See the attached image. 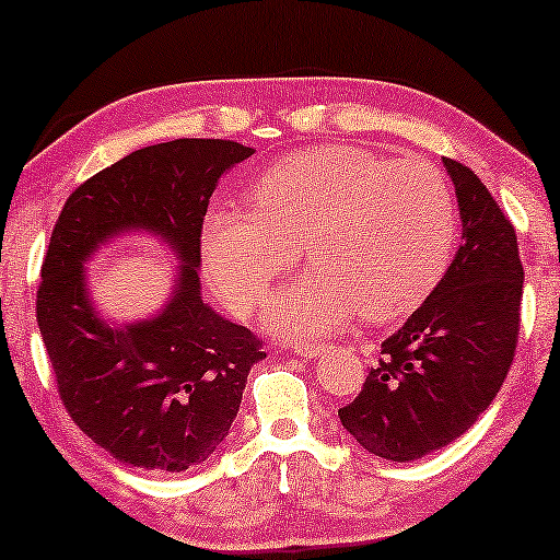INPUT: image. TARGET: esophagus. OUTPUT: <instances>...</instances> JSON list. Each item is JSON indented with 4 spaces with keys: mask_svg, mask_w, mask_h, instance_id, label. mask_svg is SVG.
<instances>
[{
    "mask_svg": "<svg viewBox=\"0 0 560 560\" xmlns=\"http://www.w3.org/2000/svg\"><path fill=\"white\" fill-rule=\"evenodd\" d=\"M294 352L302 358H322L327 352V345H294Z\"/></svg>",
    "mask_w": 560,
    "mask_h": 560,
    "instance_id": "34e87169",
    "label": "esophagus"
}]
</instances>
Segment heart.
I'll return each mask as SVG.
<instances>
[{
	"instance_id": "heart-1",
	"label": "heart",
	"mask_w": 560,
	"mask_h": 560,
	"mask_svg": "<svg viewBox=\"0 0 560 560\" xmlns=\"http://www.w3.org/2000/svg\"><path fill=\"white\" fill-rule=\"evenodd\" d=\"M454 241V198L434 164L325 144L266 170L254 210L212 208L202 258L225 304L248 314L304 243L312 271L269 296L266 325L314 340L358 312L368 322L411 314L444 277Z\"/></svg>"
}]
</instances>
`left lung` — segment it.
Segmentation results:
<instances>
[{"label":"left lung","mask_w":560,"mask_h":560,"mask_svg":"<svg viewBox=\"0 0 560 560\" xmlns=\"http://www.w3.org/2000/svg\"><path fill=\"white\" fill-rule=\"evenodd\" d=\"M462 215V246L444 279L381 345L342 427L390 462L452 444L505 383L523 302V264L510 218L475 172L444 156Z\"/></svg>","instance_id":"left-lung-1"}]
</instances>
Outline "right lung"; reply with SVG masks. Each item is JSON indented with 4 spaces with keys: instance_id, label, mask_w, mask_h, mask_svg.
Instances as JSON below:
<instances>
[{
    "instance_id": "right-lung-1",
    "label": "right lung",
    "mask_w": 560,
    "mask_h": 560,
    "mask_svg": "<svg viewBox=\"0 0 560 560\" xmlns=\"http://www.w3.org/2000/svg\"><path fill=\"white\" fill-rule=\"evenodd\" d=\"M254 154L231 139H175L126 154L62 205L37 289V325L58 396L93 444L129 467L185 471L228 436L264 340L202 304L200 235L220 175ZM144 226L180 256L168 310L112 328L84 294L98 242Z\"/></svg>"
}]
</instances>
